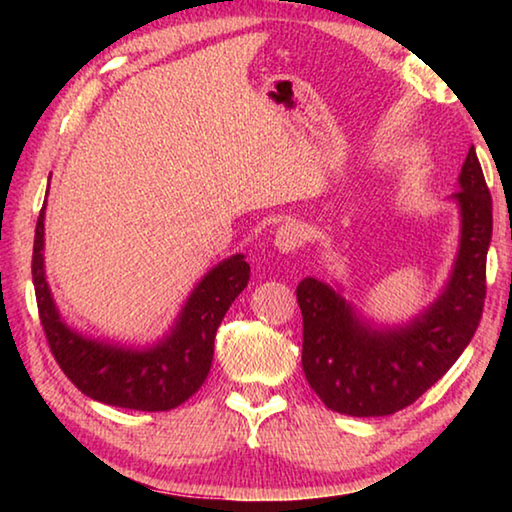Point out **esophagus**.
<instances>
[{
    "instance_id": "34e87169",
    "label": "esophagus",
    "mask_w": 512,
    "mask_h": 512,
    "mask_svg": "<svg viewBox=\"0 0 512 512\" xmlns=\"http://www.w3.org/2000/svg\"><path fill=\"white\" fill-rule=\"evenodd\" d=\"M305 239H307L305 228H302V225H298V223L289 221V223H284V225H280V228H277L273 244H275L277 250H280V253H296L298 248L305 246Z\"/></svg>"
}]
</instances>
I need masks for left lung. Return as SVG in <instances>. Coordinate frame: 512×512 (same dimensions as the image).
<instances>
[{
    "instance_id": "left-lung-1",
    "label": "left lung",
    "mask_w": 512,
    "mask_h": 512,
    "mask_svg": "<svg viewBox=\"0 0 512 512\" xmlns=\"http://www.w3.org/2000/svg\"><path fill=\"white\" fill-rule=\"evenodd\" d=\"M461 246L445 291L411 323L370 327L329 284L305 277L302 370L327 409L377 418L411 406L461 357L479 327L485 302V257L492 239V198L474 146L463 162Z\"/></svg>"
}]
</instances>
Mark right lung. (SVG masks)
I'll return each instance as SVG.
<instances>
[{
  "label": "right lung",
  "mask_w": 512,
  "mask_h": 512,
  "mask_svg": "<svg viewBox=\"0 0 512 512\" xmlns=\"http://www.w3.org/2000/svg\"><path fill=\"white\" fill-rule=\"evenodd\" d=\"M42 246L45 205L38 216L31 262L38 314L51 354L81 393L121 409L169 411L203 386L212 366L216 329L250 280L244 255L225 259L198 282L162 341L146 350H131L85 339L63 323L45 277Z\"/></svg>",
  "instance_id": "1"
}]
</instances>
